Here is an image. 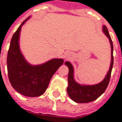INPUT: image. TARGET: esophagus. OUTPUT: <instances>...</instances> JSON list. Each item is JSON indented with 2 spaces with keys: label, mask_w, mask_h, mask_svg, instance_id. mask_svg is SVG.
Listing matches in <instances>:
<instances>
[{
  "label": "esophagus",
  "mask_w": 122,
  "mask_h": 122,
  "mask_svg": "<svg viewBox=\"0 0 122 122\" xmlns=\"http://www.w3.org/2000/svg\"><path fill=\"white\" fill-rule=\"evenodd\" d=\"M65 58H66V59H68V58H70V56L68 55V54H66V56H65Z\"/></svg>",
  "instance_id": "34e87169"
}]
</instances>
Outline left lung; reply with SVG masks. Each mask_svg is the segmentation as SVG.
Listing matches in <instances>:
<instances>
[{
  "label": "left lung",
  "instance_id": "1",
  "mask_svg": "<svg viewBox=\"0 0 122 122\" xmlns=\"http://www.w3.org/2000/svg\"><path fill=\"white\" fill-rule=\"evenodd\" d=\"M103 31L110 39L112 47V63L108 74L101 83L94 85H81L76 83L73 78V68L70 62H65V65L68 67V87L67 92L70 98L75 102L78 103H87L96 100L104 93L108 87L111 77L113 65V42L106 26H103Z\"/></svg>",
  "mask_w": 122,
  "mask_h": 122
}]
</instances>
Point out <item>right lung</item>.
I'll return each mask as SVG.
<instances>
[{"instance_id": "obj_1", "label": "right lung", "mask_w": 122, "mask_h": 122, "mask_svg": "<svg viewBox=\"0 0 122 122\" xmlns=\"http://www.w3.org/2000/svg\"><path fill=\"white\" fill-rule=\"evenodd\" d=\"M12 35L7 57L9 80L12 87L21 94L38 97L47 89L52 76L64 63L63 59H53L43 65L31 66L26 61L19 47V37L22 25Z\"/></svg>"}]
</instances>
